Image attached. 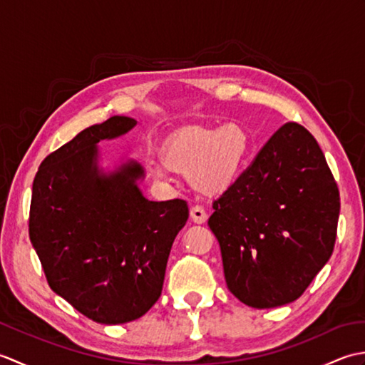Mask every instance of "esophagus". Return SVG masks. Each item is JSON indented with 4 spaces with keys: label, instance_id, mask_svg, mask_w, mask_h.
<instances>
[{
    "label": "esophagus",
    "instance_id": "34e87169",
    "mask_svg": "<svg viewBox=\"0 0 365 365\" xmlns=\"http://www.w3.org/2000/svg\"><path fill=\"white\" fill-rule=\"evenodd\" d=\"M190 216H191L192 222H196V224H204L207 221V213L200 205L192 207L191 212H190Z\"/></svg>",
    "mask_w": 365,
    "mask_h": 365
}]
</instances>
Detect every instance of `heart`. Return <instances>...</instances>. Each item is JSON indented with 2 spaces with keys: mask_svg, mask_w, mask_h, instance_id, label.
Here are the masks:
<instances>
[{
  "mask_svg": "<svg viewBox=\"0 0 365 365\" xmlns=\"http://www.w3.org/2000/svg\"><path fill=\"white\" fill-rule=\"evenodd\" d=\"M247 152L250 135L238 123L183 127L169 136L161 150L163 165L152 173L157 178H168L169 170L183 174L200 195L220 196L234 187Z\"/></svg>",
  "mask_w": 365,
  "mask_h": 365,
  "instance_id": "b5f03b06",
  "label": "heart"
}]
</instances>
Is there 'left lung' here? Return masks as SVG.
Instances as JSON below:
<instances>
[{"label": "left lung", "instance_id": "left-lung-1", "mask_svg": "<svg viewBox=\"0 0 365 365\" xmlns=\"http://www.w3.org/2000/svg\"><path fill=\"white\" fill-rule=\"evenodd\" d=\"M208 218L227 289L246 306L298 299L336 243L340 197L315 138L289 122L263 145Z\"/></svg>", "mask_w": 365, "mask_h": 365}]
</instances>
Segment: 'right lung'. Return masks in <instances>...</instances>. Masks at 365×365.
Wrapping results in <instances>:
<instances>
[{"instance_id": "right-lung-1", "label": "right lung", "mask_w": 365, "mask_h": 365, "mask_svg": "<svg viewBox=\"0 0 365 365\" xmlns=\"http://www.w3.org/2000/svg\"><path fill=\"white\" fill-rule=\"evenodd\" d=\"M135 125L113 115L80 131L42 161L33 183L29 238L46 281L103 324L138 320L158 301L170 247L188 220L185 200L144 197L138 161L100 166L98 143Z\"/></svg>"}]
</instances>
